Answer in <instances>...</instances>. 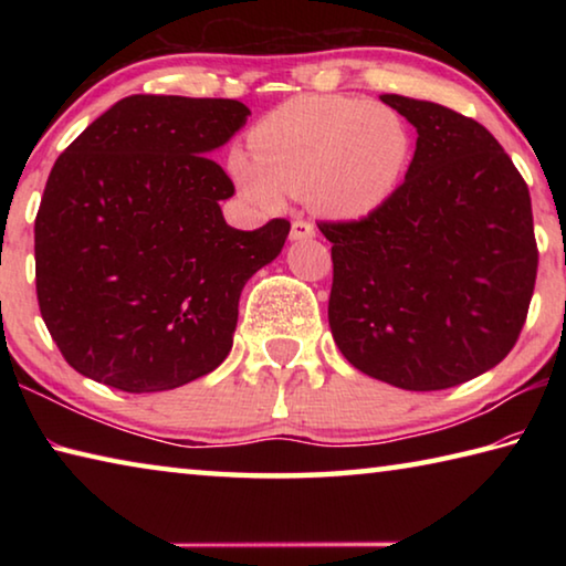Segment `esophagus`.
I'll return each mask as SVG.
<instances>
[{"label":"esophagus","instance_id":"34e87169","mask_svg":"<svg viewBox=\"0 0 566 566\" xmlns=\"http://www.w3.org/2000/svg\"><path fill=\"white\" fill-rule=\"evenodd\" d=\"M290 237L294 239V242H302V239H312L314 237V224L306 222V219H294Z\"/></svg>","mask_w":566,"mask_h":566}]
</instances>
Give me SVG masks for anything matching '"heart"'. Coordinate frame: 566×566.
<instances>
[{
    "label": "heart",
    "instance_id": "heart-1",
    "mask_svg": "<svg viewBox=\"0 0 566 566\" xmlns=\"http://www.w3.org/2000/svg\"><path fill=\"white\" fill-rule=\"evenodd\" d=\"M254 160L232 155V175L249 202L280 212L286 195L319 214L375 212L405 175L411 134L387 104L339 94H304L266 114L249 134Z\"/></svg>",
    "mask_w": 566,
    "mask_h": 566
}]
</instances>
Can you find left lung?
<instances>
[{
  "label": "left lung",
  "instance_id": "obj_1",
  "mask_svg": "<svg viewBox=\"0 0 566 566\" xmlns=\"http://www.w3.org/2000/svg\"><path fill=\"white\" fill-rule=\"evenodd\" d=\"M417 129L405 181L332 242L329 327L367 377L409 391L457 387L512 352L536 252L526 181L482 124L442 104L381 94Z\"/></svg>",
  "mask_w": 566,
  "mask_h": 566
}]
</instances>
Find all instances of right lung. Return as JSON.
I'll list each match as a JSON object with an SVG mask.
<instances>
[{"label":"right lung","instance_id":"right-lung-1","mask_svg":"<svg viewBox=\"0 0 566 566\" xmlns=\"http://www.w3.org/2000/svg\"><path fill=\"white\" fill-rule=\"evenodd\" d=\"M249 114L237 99L132 94L54 161L34 219L36 300L80 375L145 395L227 359L239 294L290 234L286 219L242 232L219 207L234 185L209 155Z\"/></svg>","mask_w":566,"mask_h":566}]
</instances>
